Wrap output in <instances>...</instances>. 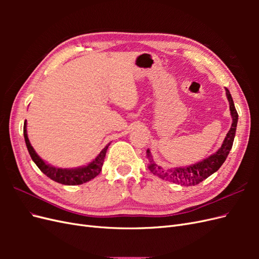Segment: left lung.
Wrapping results in <instances>:
<instances>
[{
    "instance_id": "8db88e82",
    "label": "left lung",
    "mask_w": 259,
    "mask_h": 259,
    "mask_svg": "<svg viewBox=\"0 0 259 259\" xmlns=\"http://www.w3.org/2000/svg\"><path fill=\"white\" fill-rule=\"evenodd\" d=\"M226 95L229 101L230 107V114L232 119V124L229 132L227 133V135L224 139L222 147L214 153L209 155L208 158L202 160L198 163L191 164L188 166H179V167H171L164 169L163 167L159 166L158 164H155L153 161V158L151 155L150 150H147V159H148V168L152 174L159 176L162 179L168 180L170 183H174L180 186H195L200 184L203 180L209 177L211 174H214L223 165V163L226 161L227 156H228L232 145L234 136H236L237 131V124H238V112L234 107L233 100L231 97V94L226 89Z\"/></svg>"
}]
</instances>
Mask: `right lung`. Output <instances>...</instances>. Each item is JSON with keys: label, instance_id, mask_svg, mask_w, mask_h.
Segmentation results:
<instances>
[{"label": "right lung", "instance_id": "obj_1", "mask_svg": "<svg viewBox=\"0 0 259 259\" xmlns=\"http://www.w3.org/2000/svg\"><path fill=\"white\" fill-rule=\"evenodd\" d=\"M23 136H25V142L28 148L29 154L31 159L36 164V166L41 169L42 173H44L49 178L52 180L62 185L67 186H74V185H82L84 183H88L93 178H95L100 171L101 167L104 165V160L106 156V152L108 147L110 144H108L100 153L94 159L92 162H90L88 165L75 167V168H60L53 166L48 162L42 160L37 153L34 151L33 147L31 146L28 134H27V121L23 124Z\"/></svg>", "mask_w": 259, "mask_h": 259}]
</instances>
